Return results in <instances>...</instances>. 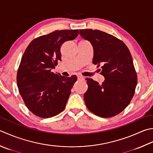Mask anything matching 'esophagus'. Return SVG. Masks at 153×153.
<instances>
[{
    "instance_id": "34e87169",
    "label": "esophagus",
    "mask_w": 153,
    "mask_h": 153,
    "mask_svg": "<svg viewBox=\"0 0 153 153\" xmlns=\"http://www.w3.org/2000/svg\"><path fill=\"white\" fill-rule=\"evenodd\" d=\"M77 79L80 80V81H82V80L84 79V77H82V76H77Z\"/></svg>"
}]
</instances>
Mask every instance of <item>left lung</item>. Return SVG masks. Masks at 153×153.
Listing matches in <instances>:
<instances>
[{"mask_svg": "<svg viewBox=\"0 0 153 153\" xmlns=\"http://www.w3.org/2000/svg\"><path fill=\"white\" fill-rule=\"evenodd\" d=\"M79 34L94 48L93 64L100 67L105 77L100 84L86 78L88 89L84 100L88 109L101 117H111L123 111L131 102L137 84L132 56L118 38L98 30H79Z\"/></svg>", "mask_w": 153, "mask_h": 153, "instance_id": "1", "label": "left lung"}]
</instances>
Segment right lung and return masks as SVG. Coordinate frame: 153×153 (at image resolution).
<instances>
[{"mask_svg":"<svg viewBox=\"0 0 153 153\" xmlns=\"http://www.w3.org/2000/svg\"><path fill=\"white\" fill-rule=\"evenodd\" d=\"M78 34V30H63L41 36L33 40L24 53L17 85L24 102L35 115L49 118L65 109L77 76H62L52 70L61 61L62 44Z\"/></svg>","mask_w":153,"mask_h":153,"instance_id":"add662e5","label":"right lung"}]
</instances>
